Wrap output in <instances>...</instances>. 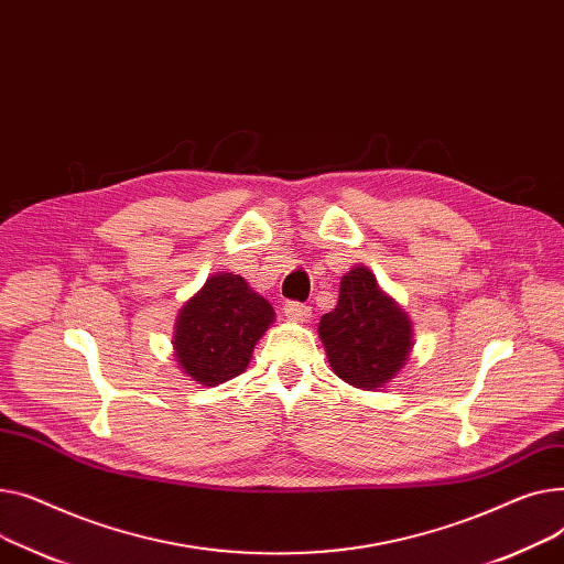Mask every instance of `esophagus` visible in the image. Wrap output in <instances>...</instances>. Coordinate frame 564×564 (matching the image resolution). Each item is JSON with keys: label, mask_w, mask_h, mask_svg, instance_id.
Wrapping results in <instances>:
<instances>
[{"label": "esophagus", "mask_w": 564, "mask_h": 564, "mask_svg": "<svg viewBox=\"0 0 564 564\" xmlns=\"http://www.w3.org/2000/svg\"><path fill=\"white\" fill-rule=\"evenodd\" d=\"M284 314H286V318H291V321H307V318L312 316V307H307V305H303V303L289 301V303L284 305Z\"/></svg>", "instance_id": "obj_1"}]
</instances>
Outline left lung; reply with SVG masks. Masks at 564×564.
Wrapping results in <instances>:
<instances>
[{"label":"left lung","instance_id":"8db88e82","mask_svg":"<svg viewBox=\"0 0 564 564\" xmlns=\"http://www.w3.org/2000/svg\"><path fill=\"white\" fill-rule=\"evenodd\" d=\"M318 337L333 371L367 391L395 378L414 346L410 316L367 267H355L341 278L339 303L323 314Z\"/></svg>","mask_w":564,"mask_h":564}]
</instances>
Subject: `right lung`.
I'll use <instances>...</instances> for the list:
<instances>
[{
    "label": "right lung",
    "instance_id": "obj_1",
    "mask_svg": "<svg viewBox=\"0 0 564 564\" xmlns=\"http://www.w3.org/2000/svg\"><path fill=\"white\" fill-rule=\"evenodd\" d=\"M273 321L271 303L241 275H212L177 314L173 348L180 369L205 387L241 376Z\"/></svg>",
    "mask_w": 564,
    "mask_h": 564
}]
</instances>
